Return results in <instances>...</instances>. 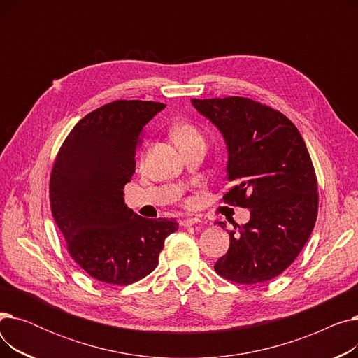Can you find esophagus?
<instances>
[{
  "instance_id": "obj_1",
  "label": "esophagus",
  "mask_w": 358,
  "mask_h": 358,
  "mask_svg": "<svg viewBox=\"0 0 358 358\" xmlns=\"http://www.w3.org/2000/svg\"><path fill=\"white\" fill-rule=\"evenodd\" d=\"M199 222H200L199 217H187V219L181 220V227L189 228V227H193V224H196V223H199Z\"/></svg>"
}]
</instances>
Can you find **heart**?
<instances>
[{
	"instance_id": "b5f03b06",
	"label": "heart",
	"mask_w": 358,
	"mask_h": 358,
	"mask_svg": "<svg viewBox=\"0 0 358 358\" xmlns=\"http://www.w3.org/2000/svg\"><path fill=\"white\" fill-rule=\"evenodd\" d=\"M171 136L178 148L196 139H203L200 130L190 122H180L174 124L171 129Z\"/></svg>"
}]
</instances>
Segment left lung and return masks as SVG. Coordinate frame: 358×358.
I'll return each instance as SVG.
<instances>
[{
    "label": "left lung",
    "mask_w": 358,
    "mask_h": 358,
    "mask_svg": "<svg viewBox=\"0 0 358 358\" xmlns=\"http://www.w3.org/2000/svg\"><path fill=\"white\" fill-rule=\"evenodd\" d=\"M228 148L223 201L251 210L229 232L231 245L215 271L238 285H258L283 273L308 242L317 216V181L297 127L268 106L245 97L193 99ZM227 228L224 222H217Z\"/></svg>",
    "instance_id": "8db88e82"
}]
</instances>
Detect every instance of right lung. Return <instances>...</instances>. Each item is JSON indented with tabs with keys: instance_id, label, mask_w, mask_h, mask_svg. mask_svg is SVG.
Listing matches in <instances>:
<instances>
[{
	"instance_id": "1",
	"label": "right lung",
	"mask_w": 358,
	"mask_h": 358,
	"mask_svg": "<svg viewBox=\"0 0 358 358\" xmlns=\"http://www.w3.org/2000/svg\"><path fill=\"white\" fill-rule=\"evenodd\" d=\"M165 104L116 100L83 117L64 141L49 184L52 216L72 259L92 278L126 286L158 266L174 219H146L124 204V185L146 123Z\"/></svg>"
}]
</instances>
